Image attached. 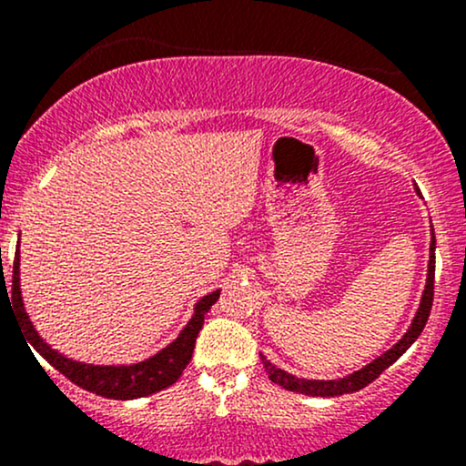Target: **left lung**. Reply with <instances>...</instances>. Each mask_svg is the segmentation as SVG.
<instances>
[{
	"mask_svg": "<svg viewBox=\"0 0 466 466\" xmlns=\"http://www.w3.org/2000/svg\"><path fill=\"white\" fill-rule=\"evenodd\" d=\"M419 192V188H416ZM436 237H434V228H431V240H430V263H427V280H425V289H422L420 296V304L416 309L414 319H411L410 329L405 330V335L400 337L397 344L392 349H388L383 355H379L377 360H372L370 363L360 368V370L346 374V377L339 379H302L296 377V374L282 370L271 363L267 357L260 352V361H263L267 374L274 383H278L280 388L289 390V392H298V394H307V397H341V394H350L357 392V390L366 388L368 383H372L374 379L379 377L386 368L392 366L394 361L403 355L405 350L419 339V335L425 329L427 318H430L431 311V300H434V271H436Z\"/></svg>",
	"mask_w": 466,
	"mask_h": 466,
	"instance_id": "left-lung-1",
	"label": "left lung"
}]
</instances>
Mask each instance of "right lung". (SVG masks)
<instances>
[{"label":"right lung","instance_id":"add662e5","mask_svg":"<svg viewBox=\"0 0 466 466\" xmlns=\"http://www.w3.org/2000/svg\"><path fill=\"white\" fill-rule=\"evenodd\" d=\"M19 265L21 260H19V249H17V254H15V267H13V309L21 318L24 335L25 339H28V344L39 352L50 366H55L58 372L66 374L72 383H76L78 388L98 394V397L117 399V400L148 397V394H155L159 392V390L170 388L175 381H177L181 372L186 370V366H188L192 360V350H195L197 335H199L203 319H206V313L210 311V307L218 300V293H221V289H217V291L199 298V300L195 302V307H192L190 319L186 322L184 329L179 330V335L175 337L168 346H164L162 350H157L155 355L148 357V360L137 361V363H114V366H103V363H87V361L72 360V357L63 355V352L52 349L44 337L39 335V330H36L35 324L30 322V315L25 313L24 298H21ZM2 285H6V280H4Z\"/></svg>","mask_w":466,"mask_h":466}]
</instances>
